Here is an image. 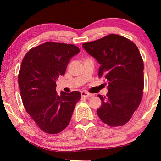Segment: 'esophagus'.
<instances>
[{
    "mask_svg": "<svg viewBox=\"0 0 161 161\" xmlns=\"http://www.w3.org/2000/svg\"><path fill=\"white\" fill-rule=\"evenodd\" d=\"M80 94H81V96L83 97H88L91 96V94H90L89 92H85V91H82L80 92Z\"/></svg>",
    "mask_w": 161,
    "mask_h": 161,
    "instance_id": "34e87169",
    "label": "esophagus"
}]
</instances>
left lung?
<instances>
[{
	"label": "left lung",
	"instance_id": "8db88e82",
	"mask_svg": "<svg viewBox=\"0 0 161 161\" xmlns=\"http://www.w3.org/2000/svg\"><path fill=\"white\" fill-rule=\"evenodd\" d=\"M83 47L100 64L99 78L108 80L106 97L97 113L105 124L122 126L139 106L144 89V62L137 46L130 39L109 34L83 43Z\"/></svg>",
	"mask_w": 161,
	"mask_h": 161
}]
</instances>
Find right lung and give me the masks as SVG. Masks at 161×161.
<instances>
[{"label": "right lung", "mask_w": 161, "mask_h": 161, "mask_svg": "<svg viewBox=\"0 0 161 161\" xmlns=\"http://www.w3.org/2000/svg\"><path fill=\"white\" fill-rule=\"evenodd\" d=\"M80 52L74 45L47 42L33 47L22 61L18 83L24 107L42 130L56 134L69 125L80 93L61 92L56 80L65 74L70 58Z\"/></svg>", "instance_id": "obj_1"}]
</instances>
